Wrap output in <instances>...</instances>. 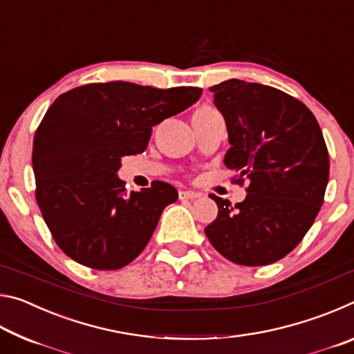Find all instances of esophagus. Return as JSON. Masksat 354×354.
<instances>
[{
  "instance_id": "obj_1",
  "label": "esophagus",
  "mask_w": 354,
  "mask_h": 354,
  "mask_svg": "<svg viewBox=\"0 0 354 354\" xmlns=\"http://www.w3.org/2000/svg\"><path fill=\"white\" fill-rule=\"evenodd\" d=\"M198 196H200L198 192H194V190L179 192V200H195V198H198Z\"/></svg>"
}]
</instances>
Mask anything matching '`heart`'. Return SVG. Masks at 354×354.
Instances as JSON below:
<instances>
[{
	"label": "heart",
	"instance_id": "heart-1",
	"mask_svg": "<svg viewBox=\"0 0 354 354\" xmlns=\"http://www.w3.org/2000/svg\"><path fill=\"white\" fill-rule=\"evenodd\" d=\"M215 109H212V107H209V106H203V107H200L198 111L196 112H214Z\"/></svg>",
	"mask_w": 354,
	"mask_h": 354
}]
</instances>
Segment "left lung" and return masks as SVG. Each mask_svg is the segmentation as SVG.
Masks as SVG:
<instances>
[{
    "instance_id": "left-lung-1",
    "label": "left lung",
    "mask_w": 354,
    "mask_h": 354,
    "mask_svg": "<svg viewBox=\"0 0 354 354\" xmlns=\"http://www.w3.org/2000/svg\"><path fill=\"white\" fill-rule=\"evenodd\" d=\"M231 148L225 165L248 183L232 207L211 195L218 215L206 236L239 266H267L301 242L325 198L329 156L314 113L301 101L263 84L227 80L211 87Z\"/></svg>"
}]
</instances>
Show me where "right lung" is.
Segmentation results:
<instances>
[{
    "label": "right lung",
    "mask_w": 354,
    "mask_h": 354,
    "mask_svg": "<svg viewBox=\"0 0 354 354\" xmlns=\"http://www.w3.org/2000/svg\"><path fill=\"white\" fill-rule=\"evenodd\" d=\"M201 92L112 81L56 98L35 131L32 169L35 200L65 254L117 270L142 253L178 192L154 181L127 195L117 176L122 158L145 151L153 127L196 103Z\"/></svg>",
    "instance_id": "right-lung-1"
}]
</instances>
